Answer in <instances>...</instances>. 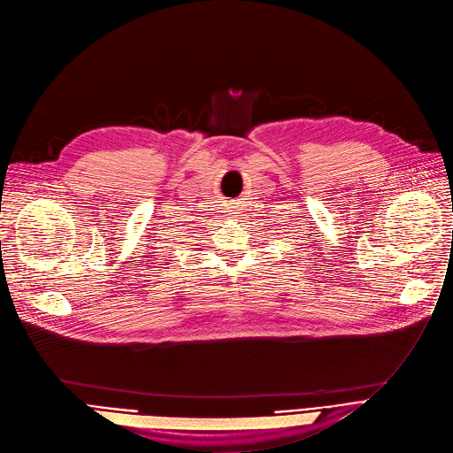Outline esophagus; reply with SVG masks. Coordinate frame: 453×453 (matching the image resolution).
Returning <instances> with one entry per match:
<instances>
[{
    "mask_svg": "<svg viewBox=\"0 0 453 453\" xmlns=\"http://www.w3.org/2000/svg\"><path fill=\"white\" fill-rule=\"evenodd\" d=\"M226 211H228V216H234V214H237V211L234 210V206H228V210H226Z\"/></svg>",
    "mask_w": 453,
    "mask_h": 453,
    "instance_id": "34e87169",
    "label": "esophagus"
}]
</instances>
